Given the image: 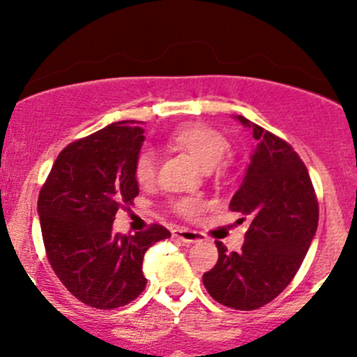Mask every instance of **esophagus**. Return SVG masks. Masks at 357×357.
Here are the masks:
<instances>
[{
	"instance_id": "1",
	"label": "esophagus",
	"mask_w": 357,
	"mask_h": 357,
	"mask_svg": "<svg viewBox=\"0 0 357 357\" xmlns=\"http://www.w3.org/2000/svg\"><path fill=\"white\" fill-rule=\"evenodd\" d=\"M172 235L185 243H197V242H202V240H204V235H202V233L193 231V229H185V228L172 229Z\"/></svg>"
}]
</instances>
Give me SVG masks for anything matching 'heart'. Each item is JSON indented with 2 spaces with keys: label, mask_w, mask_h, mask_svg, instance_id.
Segmentation results:
<instances>
[{
  "label": "heart",
  "mask_w": 357,
  "mask_h": 357,
  "mask_svg": "<svg viewBox=\"0 0 357 357\" xmlns=\"http://www.w3.org/2000/svg\"><path fill=\"white\" fill-rule=\"evenodd\" d=\"M171 142L188 152L205 169H212L229 152V142L219 129L204 122H186L171 132ZM135 179L138 185L149 186L155 179V157L150 150H142L135 160ZM178 211L185 218H195L204 208L199 199L178 202Z\"/></svg>",
  "instance_id": "heart-1"
}]
</instances>
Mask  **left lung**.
<instances>
[{
	"mask_svg": "<svg viewBox=\"0 0 357 357\" xmlns=\"http://www.w3.org/2000/svg\"><path fill=\"white\" fill-rule=\"evenodd\" d=\"M236 119L252 129L257 146L229 208L248 215L250 226L240 252L215 242L219 259L204 275V285L219 304L252 311L294 280L318 229L319 211L307 169L289 143L242 115Z\"/></svg>",
	"mask_w": 357,
	"mask_h": 357,
	"instance_id": "left-lung-1",
	"label": "left lung"
}]
</instances>
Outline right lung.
Masks as SVG:
<instances>
[{
	"label": "right lung",
	"instance_id": "1",
	"mask_svg": "<svg viewBox=\"0 0 357 357\" xmlns=\"http://www.w3.org/2000/svg\"><path fill=\"white\" fill-rule=\"evenodd\" d=\"M145 129L121 121L67 145L38 199L43 242L67 290L96 309L135 301L146 287L143 257L171 233L152 225L136 235L112 231L119 207L139 193L135 160Z\"/></svg>",
	"mask_w": 357,
	"mask_h": 357
}]
</instances>
